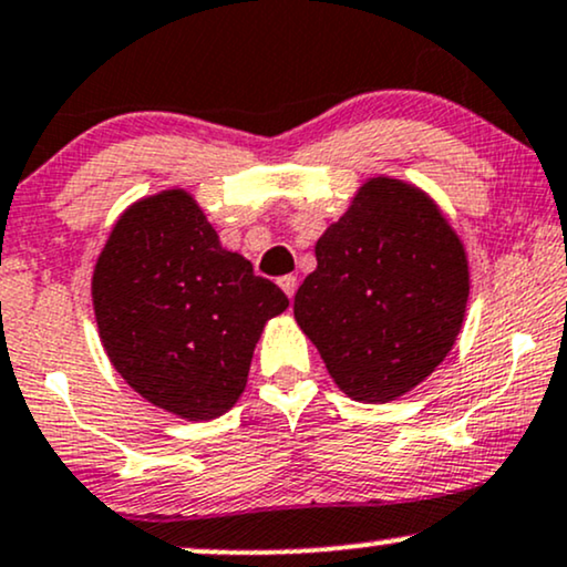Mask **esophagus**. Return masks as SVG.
<instances>
[{"label": "esophagus", "mask_w": 567, "mask_h": 567, "mask_svg": "<svg viewBox=\"0 0 567 567\" xmlns=\"http://www.w3.org/2000/svg\"><path fill=\"white\" fill-rule=\"evenodd\" d=\"M279 288H282L285 296H288L292 301V296H296V290H298V277H292V275L279 277Z\"/></svg>", "instance_id": "1"}]
</instances>
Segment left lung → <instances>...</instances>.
Returning <instances> with one entry per match:
<instances>
[{"label":"left lung","mask_w":567,"mask_h":567,"mask_svg":"<svg viewBox=\"0 0 567 567\" xmlns=\"http://www.w3.org/2000/svg\"><path fill=\"white\" fill-rule=\"evenodd\" d=\"M292 313L349 399L388 404L454 349L470 298L465 245L425 189L372 176L317 240Z\"/></svg>","instance_id":"8db88e82"}]
</instances>
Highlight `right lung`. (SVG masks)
<instances>
[{
    "mask_svg": "<svg viewBox=\"0 0 567 567\" xmlns=\"http://www.w3.org/2000/svg\"><path fill=\"white\" fill-rule=\"evenodd\" d=\"M92 306L115 372L163 412L206 422L237 404L258 338L288 296L221 248L195 197L174 187L113 224Z\"/></svg>",
    "mask_w": 567,
    "mask_h": 567,
    "instance_id": "1",
    "label": "right lung"
}]
</instances>
